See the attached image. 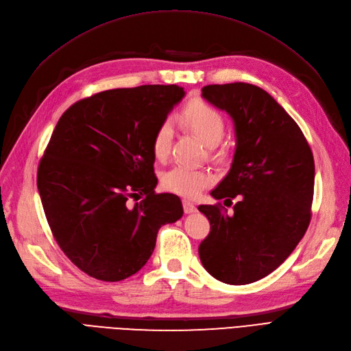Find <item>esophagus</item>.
<instances>
[{
    "instance_id": "esophagus-1",
    "label": "esophagus",
    "mask_w": 351,
    "mask_h": 351,
    "mask_svg": "<svg viewBox=\"0 0 351 351\" xmlns=\"http://www.w3.org/2000/svg\"><path fill=\"white\" fill-rule=\"evenodd\" d=\"M183 208H184L186 214H195V212L197 210L196 205L192 204V202H189V200H184V202H183Z\"/></svg>"
}]
</instances>
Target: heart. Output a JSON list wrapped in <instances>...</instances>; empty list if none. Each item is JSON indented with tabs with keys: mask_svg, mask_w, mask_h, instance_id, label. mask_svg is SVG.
<instances>
[{
	"mask_svg": "<svg viewBox=\"0 0 351 351\" xmlns=\"http://www.w3.org/2000/svg\"><path fill=\"white\" fill-rule=\"evenodd\" d=\"M182 123L192 130L206 146H215L226 133V121L214 107L204 101H192L182 112ZM173 139L171 121H164L158 127L152 141L154 155L158 159L167 158ZM212 183L210 173L186 165H176L162 176V186L180 196L196 197Z\"/></svg>",
	"mask_w": 351,
	"mask_h": 351,
	"instance_id": "obj_1",
	"label": "heart"
}]
</instances>
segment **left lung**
<instances>
[{
	"mask_svg": "<svg viewBox=\"0 0 351 351\" xmlns=\"http://www.w3.org/2000/svg\"><path fill=\"white\" fill-rule=\"evenodd\" d=\"M202 98L231 117L236 136L230 171L210 196L239 202L230 215L199 206L210 222L199 258L218 281L250 284L277 269L309 227L313 155L297 123L254 84H209Z\"/></svg>",
	"mask_w": 351,
	"mask_h": 351,
	"instance_id": "obj_1",
	"label": "left lung"
}]
</instances>
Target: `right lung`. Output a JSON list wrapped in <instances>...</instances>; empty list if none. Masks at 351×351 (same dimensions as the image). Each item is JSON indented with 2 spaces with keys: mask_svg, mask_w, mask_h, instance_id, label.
Returning <instances> with one entry per match:
<instances>
[{
  "mask_svg": "<svg viewBox=\"0 0 351 351\" xmlns=\"http://www.w3.org/2000/svg\"><path fill=\"white\" fill-rule=\"evenodd\" d=\"M176 84L111 89L61 115L38 168V190L61 250L101 281L145 267L165 224L183 217L178 196L155 193L154 136L184 98ZM147 197L134 207L129 197Z\"/></svg>",
  "mask_w": 351,
  "mask_h": 351,
  "instance_id": "right-lung-1",
  "label": "right lung"
}]
</instances>
